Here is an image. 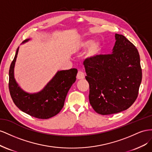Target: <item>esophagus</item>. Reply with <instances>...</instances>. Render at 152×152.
Segmentation results:
<instances>
[{
	"label": "esophagus",
	"instance_id": "esophagus-1",
	"mask_svg": "<svg viewBox=\"0 0 152 152\" xmlns=\"http://www.w3.org/2000/svg\"><path fill=\"white\" fill-rule=\"evenodd\" d=\"M76 77L77 80H82V79H84L85 78V75L84 73L82 72L81 71H78V72H77V76H76Z\"/></svg>",
	"mask_w": 152,
	"mask_h": 152
}]
</instances>
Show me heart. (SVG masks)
<instances>
[{
    "instance_id": "b5f03b06",
    "label": "heart",
    "mask_w": 152,
    "mask_h": 152,
    "mask_svg": "<svg viewBox=\"0 0 152 152\" xmlns=\"http://www.w3.org/2000/svg\"><path fill=\"white\" fill-rule=\"evenodd\" d=\"M91 39H83L80 41L76 45L77 50L86 49L90 45L85 53V58L90 60H94L100 56L102 52L103 46L100 42H93Z\"/></svg>"
}]
</instances>
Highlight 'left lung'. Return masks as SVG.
I'll return each mask as SVG.
<instances>
[{"mask_svg": "<svg viewBox=\"0 0 152 152\" xmlns=\"http://www.w3.org/2000/svg\"><path fill=\"white\" fill-rule=\"evenodd\" d=\"M111 54L101 55L94 60L85 59L88 82L89 101L93 109L102 115L127 110L135 102L142 80L139 52L131 42L115 34Z\"/></svg>", "mask_w": 152, "mask_h": 152, "instance_id": "8db88e82", "label": "left lung"}]
</instances>
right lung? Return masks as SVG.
<instances>
[{
	"instance_id": "add662e5",
	"label": "right lung",
	"mask_w": 152,
	"mask_h": 152,
	"mask_svg": "<svg viewBox=\"0 0 152 152\" xmlns=\"http://www.w3.org/2000/svg\"><path fill=\"white\" fill-rule=\"evenodd\" d=\"M28 41L29 39L22 43ZM18 50L19 47L9 71V89L15 105L20 110L37 118L48 119L57 115L64 107L68 91L76 80L77 70L71 69L58 71L41 92L27 93L21 89L14 77V67Z\"/></svg>"
}]
</instances>
